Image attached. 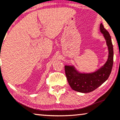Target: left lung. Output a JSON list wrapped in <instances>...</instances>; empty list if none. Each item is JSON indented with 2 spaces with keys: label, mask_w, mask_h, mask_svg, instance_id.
Returning <instances> with one entry per match:
<instances>
[{
  "label": "left lung",
  "mask_w": 120,
  "mask_h": 120,
  "mask_svg": "<svg viewBox=\"0 0 120 120\" xmlns=\"http://www.w3.org/2000/svg\"><path fill=\"white\" fill-rule=\"evenodd\" d=\"M100 32L103 34L108 49V57L105 63L92 73H81L72 65H65L67 80L71 88L81 93H89L94 91L106 81L110 74L113 65L114 50L111 37L102 23Z\"/></svg>",
  "instance_id": "8db88e82"
}]
</instances>
